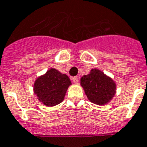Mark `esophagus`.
<instances>
[{"instance_id":"34e87169","label":"esophagus","mask_w":147,"mask_h":147,"mask_svg":"<svg viewBox=\"0 0 147 147\" xmlns=\"http://www.w3.org/2000/svg\"><path fill=\"white\" fill-rule=\"evenodd\" d=\"M72 81L74 82V83L77 84V83H78V82H79L78 77H76V76H74V77H73V78H72Z\"/></svg>"}]
</instances>
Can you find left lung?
<instances>
[{"label": "left lung", "mask_w": 147, "mask_h": 147, "mask_svg": "<svg viewBox=\"0 0 147 147\" xmlns=\"http://www.w3.org/2000/svg\"><path fill=\"white\" fill-rule=\"evenodd\" d=\"M80 85L88 100L98 105L107 104L116 94V82L96 68L81 77Z\"/></svg>", "instance_id": "left-lung-1"}]
</instances>
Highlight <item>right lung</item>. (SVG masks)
<instances>
[{"mask_svg":"<svg viewBox=\"0 0 147 147\" xmlns=\"http://www.w3.org/2000/svg\"><path fill=\"white\" fill-rule=\"evenodd\" d=\"M71 85V80L66 74L51 68L35 80L34 92L44 105L53 107L62 102Z\"/></svg>","mask_w":147,"mask_h":147,"instance_id":"obj_1","label":"right lung"}]
</instances>
